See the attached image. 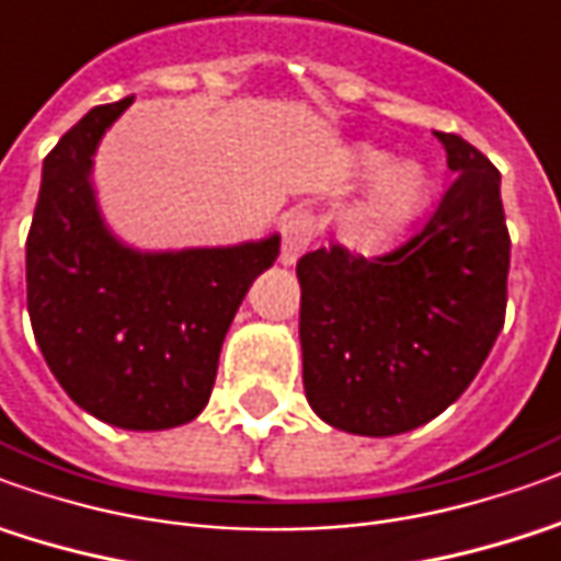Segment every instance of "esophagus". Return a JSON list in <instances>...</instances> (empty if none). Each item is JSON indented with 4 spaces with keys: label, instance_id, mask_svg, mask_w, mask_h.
Instances as JSON below:
<instances>
[{
    "label": "esophagus",
    "instance_id": "obj_1",
    "mask_svg": "<svg viewBox=\"0 0 561 561\" xmlns=\"http://www.w3.org/2000/svg\"><path fill=\"white\" fill-rule=\"evenodd\" d=\"M284 241H280V262L284 265H296L299 256L308 250V243L314 238V219L308 214H289L284 219Z\"/></svg>",
    "mask_w": 561,
    "mask_h": 561
}]
</instances>
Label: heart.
Instances as JSON below:
<instances>
[{"instance_id": "heart-1", "label": "heart", "mask_w": 561, "mask_h": 561, "mask_svg": "<svg viewBox=\"0 0 561 561\" xmlns=\"http://www.w3.org/2000/svg\"><path fill=\"white\" fill-rule=\"evenodd\" d=\"M351 164L366 180L379 176L351 222V238L360 247H381L400 238L434 201V176L419 161L391 164V152L363 142L351 152Z\"/></svg>"}]
</instances>
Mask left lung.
<instances>
[{
    "mask_svg": "<svg viewBox=\"0 0 561 561\" xmlns=\"http://www.w3.org/2000/svg\"><path fill=\"white\" fill-rule=\"evenodd\" d=\"M434 134L458 176L412 241L381 259L323 247L296 265L305 397L347 434L397 436L434 421L504 327L501 173L461 137Z\"/></svg>",
    "mask_w": 561,
    "mask_h": 561,
    "instance_id": "8db88e82",
    "label": "left lung"
}]
</instances>
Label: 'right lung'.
<instances>
[{
	"instance_id": "add662e5",
	"label": "right lung",
	"mask_w": 561,
	"mask_h": 561,
	"mask_svg": "<svg viewBox=\"0 0 561 561\" xmlns=\"http://www.w3.org/2000/svg\"><path fill=\"white\" fill-rule=\"evenodd\" d=\"M134 103L94 106L42 164L26 238V308L69 400L125 431H168L210 400L222 339L280 234L231 247L137 250L106 226L96 146Z\"/></svg>"
}]
</instances>
